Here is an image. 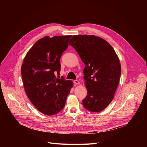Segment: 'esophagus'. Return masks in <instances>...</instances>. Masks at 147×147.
<instances>
[{"label": "esophagus", "mask_w": 147, "mask_h": 147, "mask_svg": "<svg viewBox=\"0 0 147 147\" xmlns=\"http://www.w3.org/2000/svg\"><path fill=\"white\" fill-rule=\"evenodd\" d=\"M74 83L76 85H78L80 84V81L78 80H74Z\"/></svg>", "instance_id": "esophagus-1"}]
</instances>
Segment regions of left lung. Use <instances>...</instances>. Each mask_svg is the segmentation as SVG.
I'll return each instance as SVG.
<instances>
[{"label": "left lung", "mask_w": 147, "mask_h": 147, "mask_svg": "<svg viewBox=\"0 0 147 147\" xmlns=\"http://www.w3.org/2000/svg\"><path fill=\"white\" fill-rule=\"evenodd\" d=\"M86 65L83 70L87 95L82 100L89 111H102L111 103L121 75L119 59L104 39L93 35H73L69 41Z\"/></svg>", "instance_id": "obj_1"}]
</instances>
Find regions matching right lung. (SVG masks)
Segmentation results:
<instances>
[{
  "label": "right lung",
  "instance_id": "obj_1",
  "mask_svg": "<svg viewBox=\"0 0 147 147\" xmlns=\"http://www.w3.org/2000/svg\"><path fill=\"white\" fill-rule=\"evenodd\" d=\"M71 35L48 36L37 40L27 53L21 69L24 90L33 105L45 115H54L65 106L73 82L56 77L60 59Z\"/></svg>",
  "mask_w": 147,
  "mask_h": 147
}]
</instances>
